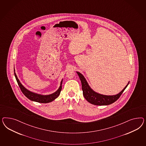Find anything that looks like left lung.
I'll return each mask as SVG.
<instances>
[{"label":"left lung","instance_id":"left-lung-1","mask_svg":"<svg viewBox=\"0 0 146 146\" xmlns=\"http://www.w3.org/2000/svg\"><path fill=\"white\" fill-rule=\"evenodd\" d=\"M14 75L15 77V79L17 80V81L18 82V85L20 87V88L21 89V90L22 92V93L26 96L28 99H29L30 100H31L32 101H34V102H38V103H48L50 102H52L54 101L56 98H57L62 90V81L60 82V85L59 87V88L58 89L56 92H55L54 93L49 94V95H41L37 93H34L32 92L31 91L28 90L20 82V81H19V80L18 78L17 74L15 72V69L14 68Z\"/></svg>","mask_w":146,"mask_h":146}]
</instances>
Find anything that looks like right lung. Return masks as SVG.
<instances>
[{"label":"right lung","mask_w":146,"mask_h":146,"mask_svg":"<svg viewBox=\"0 0 146 146\" xmlns=\"http://www.w3.org/2000/svg\"><path fill=\"white\" fill-rule=\"evenodd\" d=\"M76 73L79 75L81 80L83 95L85 99L90 103L96 106H108L115 102L124 92L129 82H128L125 87L118 94L115 95H106L99 94L93 90L89 86L84 76L79 72H76Z\"/></svg>","instance_id":"obj_1"}]
</instances>
